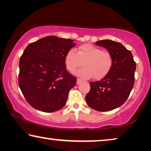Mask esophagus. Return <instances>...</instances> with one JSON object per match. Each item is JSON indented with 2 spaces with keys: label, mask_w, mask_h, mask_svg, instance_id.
<instances>
[{
  "label": "esophagus",
  "mask_w": 151,
  "mask_h": 151,
  "mask_svg": "<svg viewBox=\"0 0 151 151\" xmlns=\"http://www.w3.org/2000/svg\"><path fill=\"white\" fill-rule=\"evenodd\" d=\"M81 82H82V80H81V79H79V78H77V80H76V84L78 85V84H80Z\"/></svg>",
  "instance_id": "34e87169"
}]
</instances>
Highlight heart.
Returning a JSON list of instances; mask_svg holds the SVG:
<instances>
[{"label": "heart", "mask_w": 151, "mask_h": 151, "mask_svg": "<svg viewBox=\"0 0 151 151\" xmlns=\"http://www.w3.org/2000/svg\"><path fill=\"white\" fill-rule=\"evenodd\" d=\"M65 63L68 70L75 73L79 68H84L77 73L81 78L88 79L93 76L96 80L105 77L109 75L113 66V58L107 51L91 44L79 46L77 52L70 49L66 53Z\"/></svg>", "instance_id": "heart-1"}]
</instances>
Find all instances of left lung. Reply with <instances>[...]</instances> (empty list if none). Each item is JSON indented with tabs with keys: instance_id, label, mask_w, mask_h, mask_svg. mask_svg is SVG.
<instances>
[{
	"instance_id": "left-lung-1",
	"label": "left lung",
	"mask_w": 151,
	"mask_h": 151,
	"mask_svg": "<svg viewBox=\"0 0 151 151\" xmlns=\"http://www.w3.org/2000/svg\"><path fill=\"white\" fill-rule=\"evenodd\" d=\"M107 49L113 58V66L102 80L91 82L86 102L91 109L101 112L112 111L123 104L134 83L136 63L131 52L120 42L111 40L96 42Z\"/></svg>"
}]
</instances>
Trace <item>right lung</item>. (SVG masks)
I'll list each match as a JSON object with an SVG mask.
<instances>
[{
	"label": "right lung",
	"instance_id": "1",
	"mask_svg": "<svg viewBox=\"0 0 151 151\" xmlns=\"http://www.w3.org/2000/svg\"><path fill=\"white\" fill-rule=\"evenodd\" d=\"M73 41L48 36L24 49L19 61V85L33 108L52 112L65 105L69 91L76 83L65 63L66 53L76 45Z\"/></svg>",
	"mask_w": 151,
	"mask_h": 151
}]
</instances>
